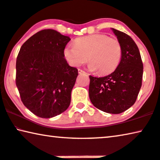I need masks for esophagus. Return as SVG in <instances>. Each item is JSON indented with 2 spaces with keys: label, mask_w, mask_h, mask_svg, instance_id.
Here are the masks:
<instances>
[{
  "label": "esophagus",
  "mask_w": 160,
  "mask_h": 160,
  "mask_svg": "<svg viewBox=\"0 0 160 160\" xmlns=\"http://www.w3.org/2000/svg\"><path fill=\"white\" fill-rule=\"evenodd\" d=\"M78 73H86L84 71H83L82 69H80V68H78Z\"/></svg>",
  "instance_id": "esophagus-1"
}]
</instances>
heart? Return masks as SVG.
I'll return each mask as SVG.
<instances>
[{
    "label": "heart",
    "instance_id": "1",
    "mask_svg": "<svg viewBox=\"0 0 160 160\" xmlns=\"http://www.w3.org/2000/svg\"><path fill=\"white\" fill-rule=\"evenodd\" d=\"M64 56L71 65L78 66L88 60V67L99 74L111 73L121 61L122 49L119 40L105 33H95L74 41L66 46Z\"/></svg>",
    "mask_w": 160,
    "mask_h": 160
}]
</instances>
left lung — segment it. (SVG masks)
<instances>
[{
	"label": "left lung",
	"mask_w": 160,
	"mask_h": 160,
	"mask_svg": "<svg viewBox=\"0 0 160 160\" xmlns=\"http://www.w3.org/2000/svg\"><path fill=\"white\" fill-rule=\"evenodd\" d=\"M121 43L117 68L104 77L89 76L88 94L93 105L110 114H120L136 102L142 87L143 63L137 44L129 35L112 28Z\"/></svg>",
	"instance_id": "left-lung-1"
}]
</instances>
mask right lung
Here are the masks:
<instances>
[{
	"label": "right lung",
	"instance_id": "right-lung-1",
	"mask_svg": "<svg viewBox=\"0 0 160 160\" xmlns=\"http://www.w3.org/2000/svg\"><path fill=\"white\" fill-rule=\"evenodd\" d=\"M71 40L53 29L37 32L21 47L16 58V84L26 108L41 118L61 114L69 107L78 74L68 66L65 47Z\"/></svg>",
	"mask_w": 160,
	"mask_h": 160
}]
</instances>
